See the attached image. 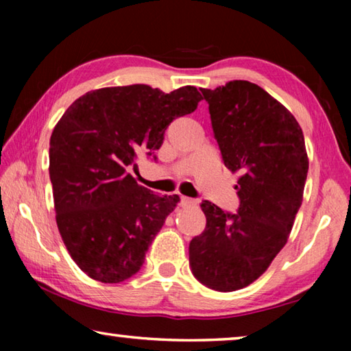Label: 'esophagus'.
Returning <instances> with one entry per match:
<instances>
[{"label": "esophagus", "instance_id": "esophagus-1", "mask_svg": "<svg viewBox=\"0 0 351 351\" xmlns=\"http://www.w3.org/2000/svg\"><path fill=\"white\" fill-rule=\"evenodd\" d=\"M181 206H182V207L197 206V199H193V198H187V197H181Z\"/></svg>", "mask_w": 351, "mask_h": 351}]
</instances>
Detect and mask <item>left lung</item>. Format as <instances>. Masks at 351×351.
Wrapping results in <instances>:
<instances>
[{"mask_svg": "<svg viewBox=\"0 0 351 351\" xmlns=\"http://www.w3.org/2000/svg\"><path fill=\"white\" fill-rule=\"evenodd\" d=\"M226 167L241 175L240 206L224 212L203 201V234L190 241L189 263L207 288L229 293L251 285L287 245L308 173L304 133L263 88L232 80L201 88Z\"/></svg>", "mask_w": 351, "mask_h": 351, "instance_id": "left-lung-1", "label": "left lung"}]
</instances>
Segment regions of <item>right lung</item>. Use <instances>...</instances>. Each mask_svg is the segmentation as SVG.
<instances>
[{"label":"right lung","instance_id":"right-lung-1","mask_svg":"<svg viewBox=\"0 0 351 351\" xmlns=\"http://www.w3.org/2000/svg\"><path fill=\"white\" fill-rule=\"evenodd\" d=\"M203 99L195 86L169 94L148 85L86 93L64 111L49 142L57 226L77 266L94 280L134 276L178 195L158 197L128 169L138 153L154 156L176 117Z\"/></svg>","mask_w":351,"mask_h":351}]
</instances>
